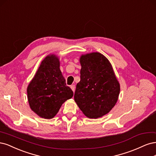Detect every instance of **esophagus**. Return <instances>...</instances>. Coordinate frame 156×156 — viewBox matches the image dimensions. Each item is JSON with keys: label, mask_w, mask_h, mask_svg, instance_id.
<instances>
[{"label": "esophagus", "mask_w": 156, "mask_h": 156, "mask_svg": "<svg viewBox=\"0 0 156 156\" xmlns=\"http://www.w3.org/2000/svg\"><path fill=\"white\" fill-rule=\"evenodd\" d=\"M71 89L73 90V91L74 92V91H75V85H71Z\"/></svg>", "instance_id": "esophagus-1"}]
</instances>
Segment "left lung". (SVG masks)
Masks as SVG:
<instances>
[{
  "instance_id": "obj_1",
  "label": "left lung",
  "mask_w": 156,
  "mask_h": 156,
  "mask_svg": "<svg viewBox=\"0 0 156 156\" xmlns=\"http://www.w3.org/2000/svg\"><path fill=\"white\" fill-rule=\"evenodd\" d=\"M80 62V81L76 85L74 100L88 118L101 117L117 102L119 83L111 63L102 54L82 55Z\"/></svg>"
}]
</instances>
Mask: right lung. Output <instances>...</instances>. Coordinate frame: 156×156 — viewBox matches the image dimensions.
I'll return each instance as SVG.
<instances>
[{
  "instance_id": "1",
  "label": "right lung",
  "mask_w": 156,
  "mask_h": 156,
  "mask_svg": "<svg viewBox=\"0 0 156 156\" xmlns=\"http://www.w3.org/2000/svg\"><path fill=\"white\" fill-rule=\"evenodd\" d=\"M30 106L39 117L50 119L57 114L63 103L71 98L73 91L67 86L55 55H49L40 65L27 88Z\"/></svg>"
}]
</instances>
